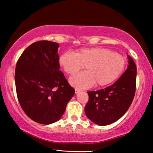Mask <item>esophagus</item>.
I'll return each instance as SVG.
<instances>
[{"mask_svg":"<svg viewBox=\"0 0 153 153\" xmlns=\"http://www.w3.org/2000/svg\"><path fill=\"white\" fill-rule=\"evenodd\" d=\"M81 89H77V88H76V89H75V93H76V94H77V93H79V92H81Z\"/></svg>","mask_w":153,"mask_h":153,"instance_id":"esophagus-1","label":"esophagus"}]
</instances>
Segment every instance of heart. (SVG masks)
Instances as JSON below:
<instances>
[{
    "mask_svg": "<svg viewBox=\"0 0 153 153\" xmlns=\"http://www.w3.org/2000/svg\"><path fill=\"white\" fill-rule=\"evenodd\" d=\"M59 64L69 75L76 74L85 66L86 71L72 76L69 82L75 87L87 89L95 84L97 87L108 86L116 81L124 71L126 59L108 48H82L76 53H62Z\"/></svg>",
    "mask_w": 153,
    "mask_h": 153,
    "instance_id": "b5f03b06",
    "label": "heart"
}]
</instances>
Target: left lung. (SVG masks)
<instances>
[{"label": "left lung", "instance_id": "8db88e82", "mask_svg": "<svg viewBox=\"0 0 153 153\" xmlns=\"http://www.w3.org/2000/svg\"><path fill=\"white\" fill-rule=\"evenodd\" d=\"M128 66L117 81L104 89L88 91L85 112L91 121L100 126L111 124L124 116L132 103L136 91V66L128 56Z\"/></svg>", "mask_w": 153, "mask_h": 153}]
</instances>
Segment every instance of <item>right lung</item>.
<instances>
[{
	"label": "right lung",
	"instance_id": "1",
	"mask_svg": "<svg viewBox=\"0 0 153 153\" xmlns=\"http://www.w3.org/2000/svg\"><path fill=\"white\" fill-rule=\"evenodd\" d=\"M58 43L36 42L24 50L15 68V81L21 107L42 124L60 119L75 91L60 70Z\"/></svg>",
	"mask_w": 153,
	"mask_h": 153
}]
</instances>
